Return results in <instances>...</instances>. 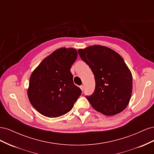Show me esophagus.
<instances>
[{"label":"esophagus","instance_id":"esophagus-1","mask_svg":"<svg viewBox=\"0 0 154 154\" xmlns=\"http://www.w3.org/2000/svg\"><path fill=\"white\" fill-rule=\"evenodd\" d=\"M80 88H81V90L83 91V90H84V85H81V86H80Z\"/></svg>","mask_w":154,"mask_h":154}]
</instances>
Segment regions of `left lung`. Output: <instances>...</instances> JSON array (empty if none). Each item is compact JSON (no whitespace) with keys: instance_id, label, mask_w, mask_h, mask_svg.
<instances>
[{"instance_id":"8db88e82","label":"left lung","mask_w":154,"mask_h":154,"mask_svg":"<svg viewBox=\"0 0 154 154\" xmlns=\"http://www.w3.org/2000/svg\"><path fill=\"white\" fill-rule=\"evenodd\" d=\"M78 54L94 76V92L87 96L92 106L106 116L122 112L132 92V75L123 58L112 49L98 45L78 49Z\"/></svg>"}]
</instances>
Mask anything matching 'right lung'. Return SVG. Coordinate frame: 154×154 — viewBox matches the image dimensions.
Instances as JSON below:
<instances>
[{
    "mask_svg": "<svg viewBox=\"0 0 154 154\" xmlns=\"http://www.w3.org/2000/svg\"><path fill=\"white\" fill-rule=\"evenodd\" d=\"M75 49L62 48L45 58L32 72L27 96L32 106L46 117L57 118L72 109L82 91L74 84L70 69Z\"/></svg>",
    "mask_w": 154,
    "mask_h": 154,
    "instance_id": "obj_1",
    "label": "right lung"
}]
</instances>
